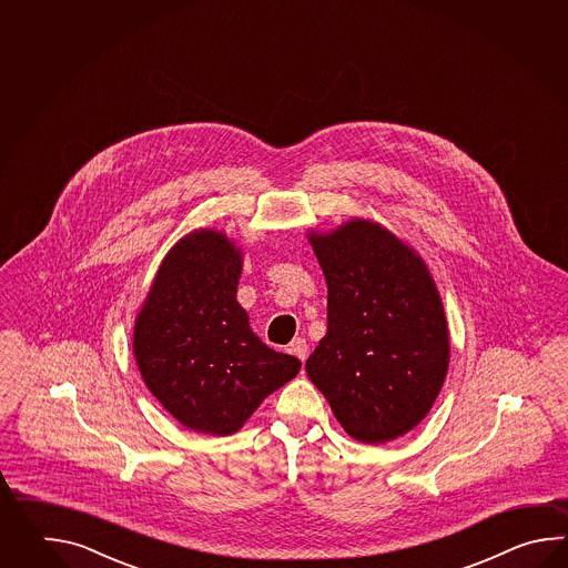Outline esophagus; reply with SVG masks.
Returning <instances> with one entry per match:
<instances>
[{
	"label": "esophagus",
	"instance_id": "obj_1",
	"mask_svg": "<svg viewBox=\"0 0 568 568\" xmlns=\"http://www.w3.org/2000/svg\"><path fill=\"white\" fill-rule=\"evenodd\" d=\"M288 351L292 355H296L301 362H304V359H306V355H308V343H306V338H294V341L290 343Z\"/></svg>",
	"mask_w": 568,
	"mask_h": 568
}]
</instances>
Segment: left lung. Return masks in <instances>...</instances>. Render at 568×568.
Masks as SVG:
<instances>
[{
  "label": "left lung",
  "instance_id": "left-lung-1",
  "mask_svg": "<svg viewBox=\"0 0 568 568\" xmlns=\"http://www.w3.org/2000/svg\"><path fill=\"white\" fill-rule=\"evenodd\" d=\"M326 280V335L306 374L347 435L384 445L435 406L450 338L443 298L420 254L372 219L308 231Z\"/></svg>",
  "mask_w": 568,
  "mask_h": 568
}]
</instances>
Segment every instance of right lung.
<instances>
[{"instance_id": "add662e5", "label": "right lung", "mask_w": 568, "mask_h": 568, "mask_svg": "<svg viewBox=\"0 0 568 568\" xmlns=\"http://www.w3.org/2000/svg\"><path fill=\"white\" fill-rule=\"evenodd\" d=\"M243 250L225 231L170 247L133 323V357L154 398L186 428L227 436L301 372L267 347L237 302Z\"/></svg>"}]
</instances>
